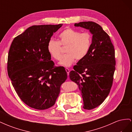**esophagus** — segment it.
Returning a JSON list of instances; mask_svg holds the SVG:
<instances>
[{"instance_id": "34e87169", "label": "esophagus", "mask_w": 132, "mask_h": 132, "mask_svg": "<svg viewBox=\"0 0 132 132\" xmlns=\"http://www.w3.org/2000/svg\"><path fill=\"white\" fill-rule=\"evenodd\" d=\"M65 71H67V73L68 74V75L69 74V72H70V69H68V68H66L65 69Z\"/></svg>"}]
</instances>
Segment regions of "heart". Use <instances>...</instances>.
Returning <instances> with one entry per match:
<instances>
[{
	"instance_id": "heart-1",
	"label": "heart",
	"mask_w": 132,
	"mask_h": 132,
	"mask_svg": "<svg viewBox=\"0 0 132 132\" xmlns=\"http://www.w3.org/2000/svg\"><path fill=\"white\" fill-rule=\"evenodd\" d=\"M59 41L50 39L47 43V50L54 59L61 58V45L67 47V54L62 57L58 64L69 67L77 59L78 61L84 58L88 54L92 43V36L88 32L81 33L72 29L64 30L59 35Z\"/></svg>"
}]
</instances>
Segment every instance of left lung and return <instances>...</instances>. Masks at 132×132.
<instances>
[{
	"instance_id": "left-lung-1",
	"label": "left lung",
	"mask_w": 132,
	"mask_h": 132,
	"mask_svg": "<svg viewBox=\"0 0 132 132\" xmlns=\"http://www.w3.org/2000/svg\"><path fill=\"white\" fill-rule=\"evenodd\" d=\"M93 35L90 50L69 73V78L78 85L83 108L92 110L100 105L109 95L115 71V53L110 36L101 26L92 21L75 23Z\"/></svg>"
}]
</instances>
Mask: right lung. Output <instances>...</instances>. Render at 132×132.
<instances>
[{
    "mask_svg": "<svg viewBox=\"0 0 132 132\" xmlns=\"http://www.w3.org/2000/svg\"><path fill=\"white\" fill-rule=\"evenodd\" d=\"M63 24L34 25L16 37L7 58V73L19 97L36 110L53 106L67 79L63 67H54L47 43Z\"/></svg>",
    "mask_w": 132,
    "mask_h": 132,
    "instance_id": "obj_1",
    "label": "right lung"
}]
</instances>
